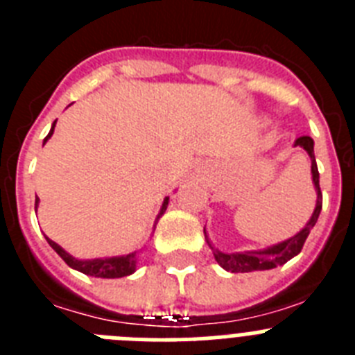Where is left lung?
<instances>
[{"label":"left lung","instance_id":"1","mask_svg":"<svg viewBox=\"0 0 355 355\" xmlns=\"http://www.w3.org/2000/svg\"><path fill=\"white\" fill-rule=\"evenodd\" d=\"M313 142L311 137H300V139L295 140V147H302V149L307 150V155L311 158V174H313V183H315L316 188V208L313 211L311 218L306 224V227L297 233L295 236L288 238V240L281 241V243H275V245L268 247V249L263 250H250V252H234V254H225L220 252V250L213 249L209 240H206L209 243L215 252L216 263L225 268L227 272H233V274H243V272H256V270H270V268H275V266L284 265L286 261H290L291 258H295L297 254L302 250L304 241L309 236L311 229L315 227L316 220H318V215L322 211V190H320V174L318 167H316V159H315V150H313ZM206 234V233H205Z\"/></svg>","mask_w":355,"mask_h":355}]
</instances>
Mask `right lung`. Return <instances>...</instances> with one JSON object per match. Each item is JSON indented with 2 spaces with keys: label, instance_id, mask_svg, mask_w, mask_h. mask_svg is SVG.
Returning <instances> with one entry per match:
<instances>
[{
  "label": "right lung",
  "instance_id": "right-lung-1",
  "mask_svg": "<svg viewBox=\"0 0 355 355\" xmlns=\"http://www.w3.org/2000/svg\"><path fill=\"white\" fill-rule=\"evenodd\" d=\"M53 131H55V124L51 126V131L48 133V137L44 139V144L48 142L49 137L53 135ZM37 205H39V197H35V209H37ZM167 205H168V197H165L162 209H159L158 218L165 213ZM46 240H48L49 245L53 247V250H55V252L58 254V256H60V258L64 259L71 268H74V270L81 272V274L85 275H92V277H103V279H117V277H124V275L133 274V272L137 270V252H131L128 254V256H119V258L76 259V258H72L69 252H65L58 243H55V241L49 240V238H46Z\"/></svg>",
  "mask_w": 355,
  "mask_h": 355
}]
</instances>
